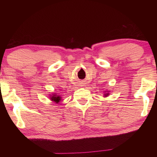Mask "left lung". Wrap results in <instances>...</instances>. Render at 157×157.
<instances>
[{
  "label": "left lung",
  "instance_id": "obj_1",
  "mask_svg": "<svg viewBox=\"0 0 157 157\" xmlns=\"http://www.w3.org/2000/svg\"><path fill=\"white\" fill-rule=\"evenodd\" d=\"M109 95V91H105L104 93V97H106V96H108Z\"/></svg>",
  "mask_w": 157,
  "mask_h": 157
}]
</instances>
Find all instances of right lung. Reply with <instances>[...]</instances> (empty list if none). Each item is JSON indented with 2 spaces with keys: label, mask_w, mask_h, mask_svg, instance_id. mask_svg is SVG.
Listing matches in <instances>:
<instances>
[{
  "label": "right lung",
  "mask_w": 157,
  "mask_h": 157,
  "mask_svg": "<svg viewBox=\"0 0 157 157\" xmlns=\"http://www.w3.org/2000/svg\"><path fill=\"white\" fill-rule=\"evenodd\" d=\"M49 98H50L51 101H52L53 102L56 103V104H59V103L61 101L62 98L61 96H59V94L56 93H52V94H50L49 95Z\"/></svg>",
  "instance_id": "right-lung-1"
}]
</instances>
